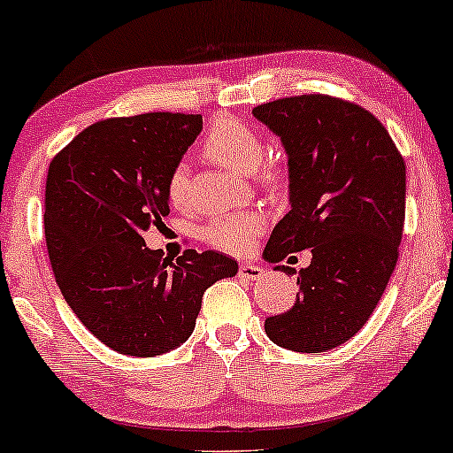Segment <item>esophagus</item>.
Wrapping results in <instances>:
<instances>
[{
	"instance_id": "1",
	"label": "esophagus",
	"mask_w": 453,
	"mask_h": 453,
	"mask_svg": "<svg viewBox=\"0 0 453 453\" xmlns=\"http://www.w3.org/2000/svg\"><path fill=\"white\" fill-rule=\"evenodd\" d=\"M238 277L247 280H257L264 277V270L256 266V264H241V268H238Z\"/></svg>"
}]
</instances>
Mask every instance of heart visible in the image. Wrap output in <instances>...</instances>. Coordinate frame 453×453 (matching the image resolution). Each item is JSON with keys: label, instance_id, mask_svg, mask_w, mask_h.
Returning <instances> with one entry per match:
<instances>
[{"label": "heart", "instance_id": "b5f03b06", "mask_svg": "<svg viewBox=\"0 0 453 453\" xmlns=\"http://www.w3.org/2000/svg\"><path fill=\"white\" fill-rule=\"evenodd\" d=\"M204 153L212 161L221 164L223 168L234 170L238 174H253L266 159V144L256 129L247 123L236 121V119H219L204 140ZM264 176L273 180L274 173L268 170ZM165 194H168L170 204H187L189 173H187L185 164L173 168L168 183H165ZM264 227H266V217L259 211L232 212V215L215 217L206 226L204 241L223 253L241 256L253 247V241L262 234Z\"/></svg>", "mask_w": 453, "mask_h": 453}]
</instances>
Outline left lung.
Segmentation results:
<instances>
[{"label":"left lung","instance_id":"8db88e82","mask_svg":"<svg viewBox=\"0 0 453 453\" xmlns=\"http://www.w3.org/2000/svg\"><path fill=\"white\" fill-rule=\"evenodd\" d=\"M253 117L280 138L289 165L292 211L274 226L264 259L313 253L298 273L294 306L264 327L285 349H334L366 324L396 266L404 159L375 114L339 97H283L253 108Z\"/></svg>","mask_w":453,"mask_h":453}]
</instances>
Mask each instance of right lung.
<instances>
[{
  "mask_svg": "<svg viewBox=\"0 0 453 453\" xmlns=\"http://www.w3.org/2000/svg\"><path fill=\"white\" fill-rule=\"evenodd\" d=\"M202 132L200 114L147 112L82 129L49 165L44 236L65 303L96 339L155 357L191 336L202 296L236 259L164 257L142 234L170 212L165 183Z\"/></svg>",
  "mask_w": 453,
  "mask_h": 453,
  "instance_id": "obj_1",
  "label": "right lung"
}]
</instances>
